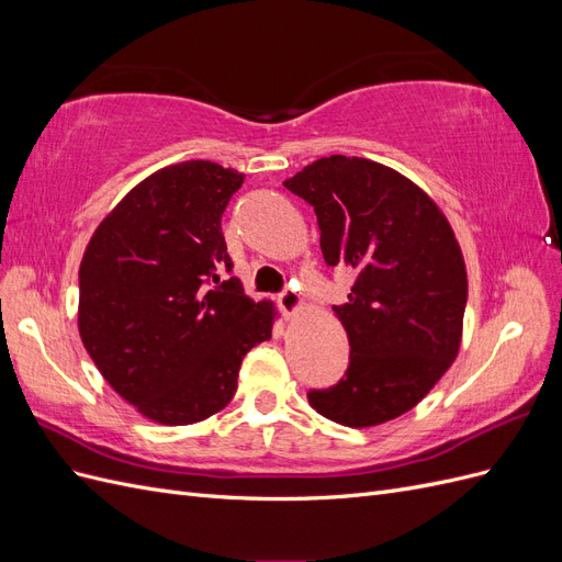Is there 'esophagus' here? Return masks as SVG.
Instances as JSON below:
<instances>
[{
	"instance_id": "esophagus-1",
	"label": "esophagus",
	"mask_w": 562,
	"mask_h": 562,
	"mask_svg": "<svg viewBox=\"0 0 562 562\" xmlns=\"http://www.w3.org/2000/svg\"><path fill=\"white\" fill-rule=\"evenodd\" d=\"M279 307L283 310L285 316H291L302 307V297L293 291V288H283L279 293Z\"/></svg>"
}]
</instances>
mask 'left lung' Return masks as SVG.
<instances>
[{
  "mask_svg": "<svg viewBox=\"0 0 562 562\" xmlns=\"http://www.w3.org/2000/svg\"><path fill=\"white\" fill-rule=\"evenodd\" d=\"M310 203L323 260L353 271L342 307L349 366L310 405L345 427H375L415 407L446 375L462 339L467 269L446 215L391 168L321 157L283 182Z\"/></svg>",
  "mask_w": 562,
  "mask_h": 562,
  "instance_id": "obj_1",
  "label": "left lung"
}]
</instances>
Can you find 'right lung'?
I'll use <instances>...</instances> for the list:
<instances>
[{
  "mask_svg": "<svg viewBox=\"0 0 562 562\" xmlns=\"http://www.w3.org/2000/svg\"><path fill=\"white\" fill-rule=\"evenodd\" d=\"M244 173L182 161L143 180L100 223L79 267V333L103 378L159 424L232 401L244 356L274 310L232 274L223 213Z\"/></svg>",
  "mask_w": 562,
  "mask_h": 562,
  "instance_id": "obj_1",
  "label": "right lung"
}]
</instances>
